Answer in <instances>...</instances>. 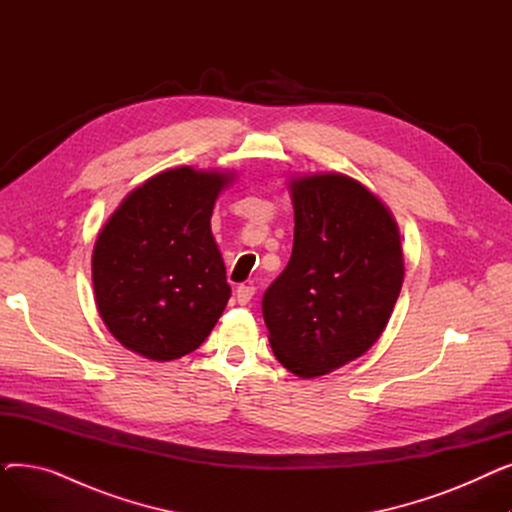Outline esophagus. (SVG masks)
Returning a JSON list of instances; mask_svg holds the SVG:
<instances>
[{
    "label": "esophagus",
    "instance_id": "esophagus-1",
    "mask_svg": "<svg viewBox=\"0 0 512 512\" xmlns=\"http://www.w3.org/2000/svg\"><path fill=\"white\" fill-rule=\"evenodd\" d=\"M253 294H255V286H253V284H240V286L236 288V299H238L240 305L251 303Z\"/></svg>",
    "mask_w": 512,
    "mask_h": 512
}]
</instances>
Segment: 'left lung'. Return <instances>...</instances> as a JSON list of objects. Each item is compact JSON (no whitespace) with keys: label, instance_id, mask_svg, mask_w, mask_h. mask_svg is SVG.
<instances>
[{"label":"left lung","instance_id":"obj_1","mask_svg":"<svg viewBox=\"0 0 512 512\" xmlns=\"http://www.w3.org/2000/svg\"><path fill=\"white\" fill-rule=\"evenodd\" d=\"M290 195L292 255L261 309L276 359L299 378H317L382 336L405 263L392 213L355 178H292Z\"/></svg>","mask_w":512,"mask_h":512}]
</instances>
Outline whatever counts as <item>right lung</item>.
Returning <instances> with one entry per match:
<instances>
[{
    "label": "right lung",
    "mask_w": 512,
    "mask_h": 512,
    "mask_svg": "<svg viewBox=\"0 0 512 512\" xmlns=\"http://www.w3.org/2000/svg\"><path fill=\"white\" fill-rule=\"evenodd\" d=\"M230 172H159L120 203L93 249L99 315L128 351L180 359L209 336L230 299L226 265L211 234Z\"/></svg>",
    "instance_id": "right-lung-1"
}]
</instances>
